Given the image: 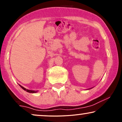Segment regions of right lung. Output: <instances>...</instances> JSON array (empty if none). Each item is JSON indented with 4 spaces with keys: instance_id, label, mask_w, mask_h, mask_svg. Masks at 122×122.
Instances as JSON below:
<instances>
[{
    "instance_id": "obj_1",
    "label": "right lung",
    "mask_w": 122,
    "mask_h": 122,
    "mask_svg": "<svg viewBox=\"0 0 122 122\" xmlns=\"http://www.w3.org/2000/svg\"><path fill=\"white\" fill-rule=\"evenodd\" d=\"M20 86V87L22 88L23 89H24V91H26L27 92H28V93H36L37 92V91H31V90H29V89H26V88H25L24 87H23V86Z\"/></svg>"
}]
</instances>
